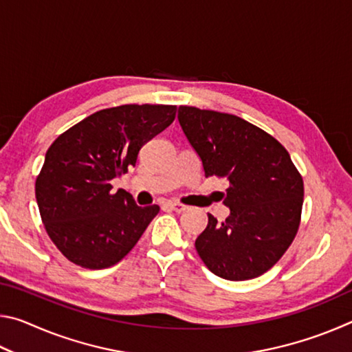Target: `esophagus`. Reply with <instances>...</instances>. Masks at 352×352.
I'll use <instances>...</instances> for the list:
<instances>
[{
    "label": "esophagus",
    "instance_id": "34e87169",
    "mask_svg": "<svg viewBox=\"0 0 352 352\" xmlns=\"http://www.w3.org/2000/svg\"><path fill=\"white\" fill-rule=\"evenodd\" d=\"M168 206L170 208V210H174V211H177V212H183V211H186V210H188V206H186V205H183V204H177V201H169Z\"/></svg>",
    "mask_w": 352,
    "mask_h": 352
}]
</instances>
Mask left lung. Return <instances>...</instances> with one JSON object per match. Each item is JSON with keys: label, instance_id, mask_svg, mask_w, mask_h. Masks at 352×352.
I'll list each match as a JSON object with an SVG mask.
<instances>
[{"label": "left lung", "instance_id": "obj_1", "mask_svg": "<svg viewBox=\"0 0 352 352\" xmlns=\"http://www.w3.org/2000/svg\"><path fill=\"white\" fill-rule=\"evenodd\" d=\"M178 121L205 177L230 180L223 200L230 216L217 222L208 214L195 250L220 278L261 276L283 258L300 228L301 174L281 142L239 116L182 105Z\"/></svg>", "mask_w": 352, "mask_h": 352}]
</instances>
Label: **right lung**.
Instances as JSON below:
<instances>
[{
	"mask_svg": "<svg viewBox=\"0 0 352 352\" xmlns=\"http://www.w3.org/2000/svg\"><path fill=\"white\" fill-rule=\"evenodd\" d=\"M175 105L127 104L93 113L47 148L35 180L41 222L54 245L83 269L118 264L160 211L111 192V180L136 164L141 147L175 119Z\"/></svg>",
	"mask_w": 352,
	"mask_h": 352,
	"instance_id": "add662e5",
	"label": "right lung"
}]
</instances>
